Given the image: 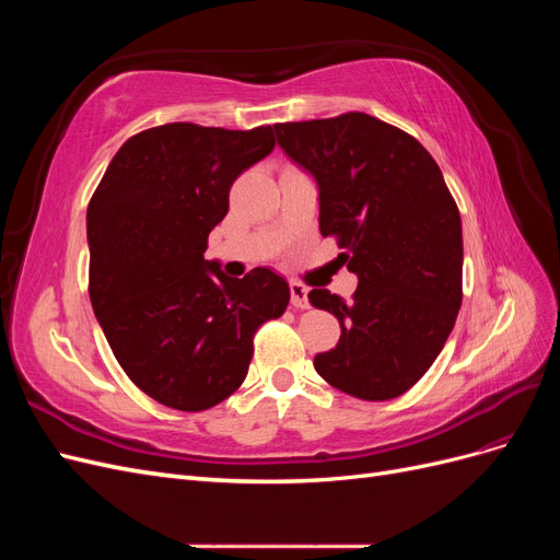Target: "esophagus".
Wrapping results in <instances>:
<instances>
[{
  "label": "esophagus",
  "mask_w": 560,
  "mask_h": 560,
  "mask_svg": "<svg viewBox=\"0 0 560 560\" xmlns=\"http://www.w3.org/2000/svg\"><path fill=\"white\" fill-rule=\"evenodd\" d=\"M290 294H292V306L294 308H308V290L299 282L290 284Z\"/></svg>",
  "instance_id": "34e87169"
}]
</instances>
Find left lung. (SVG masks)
Returning a JSON list of instances; mask_svg holds the SVG:
<instances>
[{"label":"left lung","mask_w":560,"mask_h":560,"mask_svg":"<svg viewBox=\"0 0 560 560\" xmlns=\"http://www.w3.org/2000/svg\"><path fill=\"white\" fill-rule=\"evenodd\" d=\"M273 128L317 184L319 233L336 235L360 282L350 303L311 290L341 322L315 371L352 397H399L442 352L463 303V224L444 175L416 138L362 112Z\"/></svg>","instance_id":"obj_1"}]
</instances>
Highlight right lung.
<instances>
[{"instance_id":"1","label":"right lung","mask_w":560,"mask_h":560,"mask_svg":"<svg viewBox=\"0 0 560 560\" xmlns=\"http://www.w3.org/2000/svg\"><path fill=\"white\" fill-rule=\"evenodd\" d=\"M273 147L270 126L149 128L116 151L91 198L93 313L128 378L171 409L206 411L233 395L254 331L290 303L276 270L238 280L206 259L231 184Z\"/></svg>"}]
</instances>
